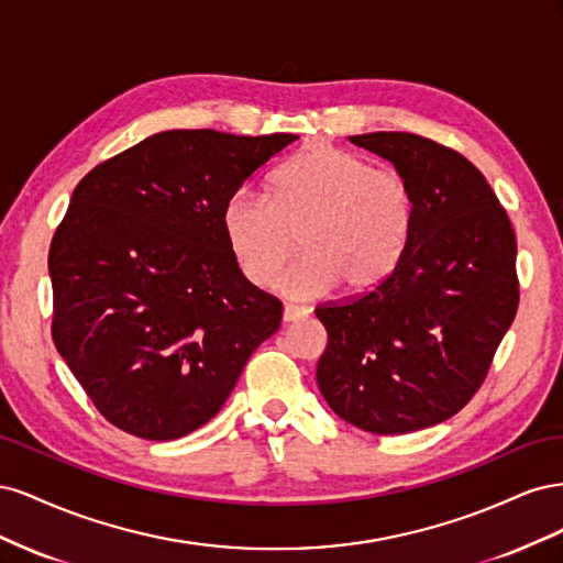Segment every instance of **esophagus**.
<instances>
[{
  "mask_svg": "<svg viewBox=\"0 0 563 563\" xmlns=\"http://www.w3.org/2000/svg\"><path fill=\"white\" fill-rule=\"evenodd\" d=\"M310 314V310L308 308H300V305H286V308H284V321H288V323H291V321H298V319H305V317H308Z\"/></svg>",
  "mask_w": 563,
  "mask_h": 563,
  "instance_id": "esophagus-1",
  "label": "esophagus"
}]
</instances>
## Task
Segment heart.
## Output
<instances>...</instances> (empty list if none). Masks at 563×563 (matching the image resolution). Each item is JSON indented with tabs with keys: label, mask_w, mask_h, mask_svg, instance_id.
Segmentation results:
<instances>
[{
	"label": "heart",
	"mask_w": 563,
	"mask_h": 563,
	"mask_svg": "<svg viewBox=\"0 0 563 563\" xmlns=\"http://www.w3.org/2000/svg\"><path fill=\"white\" fill-rule=\"evenodd\" d=\"M416 225L413 187L356 152L314 145L272 176L269 197L240 187L220 211L232 263L253 286L314 298L338 284L347 296L378 288L401 263Z\"/></svg>",
	"instance_id": "obj_1"
}]
</instances>
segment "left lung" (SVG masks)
<instances>
[{"label":"left lung","mask_w":563,"mask_h":563,"mask_svg":"<svg viewBox=\"0 0 563 563\" xmlns=\"http://www.w3.org/2000/svg\"><path fill=\"white\" fill-rule=\"evenodd\" d=\"M350 141L411 183L416 225L389 279L314 310L329 333L317 383L354 428L406 434L455 416L486 380L519 308L517 236L460 152L401 131Z\"/></svg>","instance_id":"8db88e82"}]
</instances>
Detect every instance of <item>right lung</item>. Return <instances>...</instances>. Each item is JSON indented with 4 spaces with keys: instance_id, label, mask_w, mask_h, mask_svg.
Masks as SVG:
<instances>
[{
    "instance_id": "obj_1",
    "label": "right lung",
    "mask_w": 563,
    "mask_h": 563,
    "mask_svg": "<svg viewBox=\"0 0 563 563\" xmlns=\"http://www.w3.org/2000/svg\"><path fill=\"white\" fill-rule=\"evenodd\" d=\"M298 135L176 129L79 180L48 249L56 350L114 428L150 441L223 408L282 300L232 263L220 211Z\"/></svg>"
}]
</instances>
